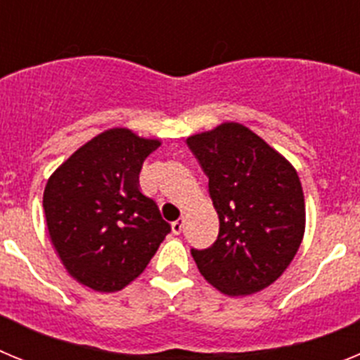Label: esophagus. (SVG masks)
Instances as JSON below:
<instances>
[{
	"instance_id": "1",
	"label": "esophagus",
	"mask_w": 360,
	"mask_h": 360,
	"mask_svg": "<svg viewBox=\"0 0 360 360\" xmlns=\"http://www.w3.org/2000/svg\"><path fill=\"white\" fill-rule=\"evenodd\" d=\"M171 227H173L174 234H180V232L184 231V227H186V219L184 218L176 219V221H173V225H171Z\"/></svg>"
}]
</instances>
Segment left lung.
Segmentation results:
<instances>
[{
  "label": "left lung",
  "instance_id": "1",
  "mask_svg": "<svg viewBox=\"0 0 360 360\" xmlns=\"http://www.w3.org/2000/svg\"><path fill=\"white\" fill-rule=\"evenodd\" d=\"M209 176L218 240L191 250L200 274L221 294L250 295L288 269L304 236L307 211L294 165L240 122L187 136Z\"/></svg>",
  "mask_w": 360,
  "mask_h": 360
}]
</instances>
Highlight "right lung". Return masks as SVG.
Wrapping results in <instances>:
<instances>
[{
  "label": "right lung",
  "instance_id": "1",
  "mask_svg": "<svg viewBox=\"0 0 360 360\" xmlns=\"http://www.w3.org/2000/svg\"><path fill=\"white\" fill-rule=\"evenodd\" d=\"M160 144L128 128H111L50 174L43 193L50 240L68 274L84 287H128L171 232L139 184L142 164Z\"/></svg>",
  "mask_w": 360,
  "mask_h": 360
}]
</instances>
